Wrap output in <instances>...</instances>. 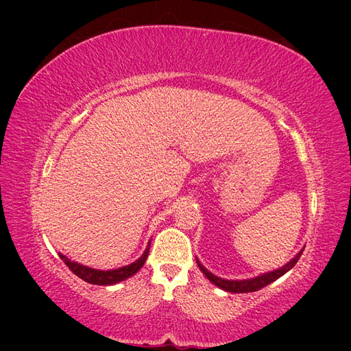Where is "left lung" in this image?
Returning a JSON list of instances; mask_svg holds the SVG:
<instances>
[{"label":"left lung","instance_id":"1","mask_svg":"<svg viewBox=\"0 0 351 351\" xmlns=\"http://www.w3.org/2000/svg\"><path fill=\"white\" fill-rule=\"evenodd\" d=\"M303 250H304V247H303L299 253H297V255H295L293 259H291L289 263H287L283 267L278 268V270H273V271H268V273H263V274H259V276H255V278L241 279V280H230V279L219 278V276L213 274L210 270H206V268H205L202 264H200L199 259H196V263H197V265H199V268H200V271H202V273L206 276V278H208V280L213 282L214 285L219 287L220 289L228 291V293H238V294H240V293H253V291H258V289H261V288L270 285L271 282L278 280V279L280 278V276L288 273V271L291 270V268H293V267L297 264V261L300 259Z\"/></svg>","mask_w":351,"mask_h":351}]
</instances>
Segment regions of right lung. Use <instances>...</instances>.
<instances>
[{
	"label": "right lung",
	"mask_w": 351,
	"mask_h": 351,
	"mask_svg": "<svg viewBox=\"0 0 351 351\" xmlns=\"http://www.w3.org/2000/svg\"><path fill=\"white\" fill-rule=\"evenodd\" d=\"M149 247H151V241L147 243V247L143 252V255H141L136 263L121 267V268H114V270H96V268L75 263V261H71L69 258H66L63 253H58V255H60L63 263L69 267V270L72 273H75L78 278H81L83 280L93 283V285H114V283H119L131 278V276L136 274L140 268L145 265L146 258L149 255Z\"/></svg>",
	"instance_id": "right-lung-1"
}]
</instances>
